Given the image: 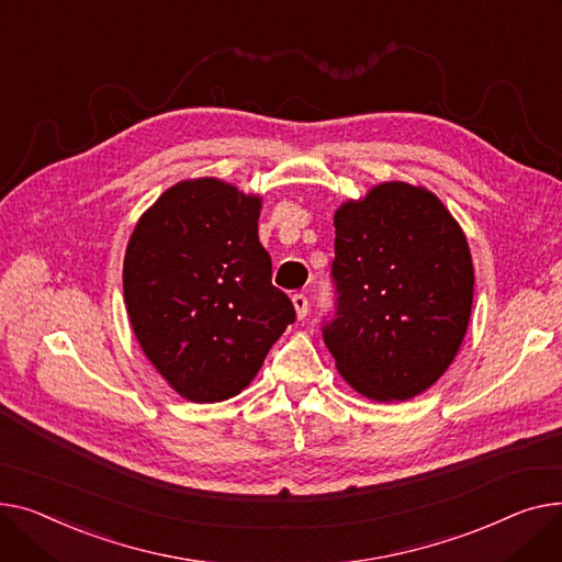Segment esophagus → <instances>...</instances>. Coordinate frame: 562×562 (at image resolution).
Listing matches in <instances>:
<instances>
[{"label": "esophagus", "mask_w": 562, "mask_h": 562, "mask_svg": "<svg viewBox=\"0 0 562 562\" xmlns=\"http://www.w3.org/2000/svg\"><path fill=\"white\" fill-rule=\"evenodd\" d=\"M292 306H294V313H296V319H304L308 315V300L306 294H292Z\"/></svg>", "instance_id": "esophagus-1"}]
</instances>
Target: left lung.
<instances>
[{
	"label": "left lung",
	"instance_id": "left-lung-1",
	"mask_svg": "<svg viewBox=\"0 0 562 562\" xmlns=\"http://www.w3.org/2000/svg\"><path fill=\"white\" fill-rule=\"evenodd\" d=\"M336 319L324 342L362 397L406 402L453 362L472 315L474 266L438 194L385 181L334 213Z\"/></svg>",
	"mask_w": 562,
	"mask_h": 562
}]
</instances>
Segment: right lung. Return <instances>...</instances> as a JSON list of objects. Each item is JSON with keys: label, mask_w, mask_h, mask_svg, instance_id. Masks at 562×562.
I'll list each match as a JSON object with an SVG mask.
<instances>
[{"label": "right lung", "mask_w": 562, "mask_h": 562, "mask_svg": "<svg viewBox=\"0 0 562 562\" xmlns=\"http://www.w3.org/2000/svg\"><path fill=\"white\" fill-rule=\"evenodd\" d=\"M262 200L215 177L186 179L140 215L124 254V304L156 372L183 400L236 397L294 322L258 243Z\"/></svg>", "instance_id": "add662e5"}]
</instances>
